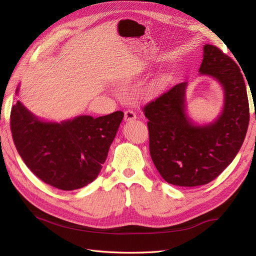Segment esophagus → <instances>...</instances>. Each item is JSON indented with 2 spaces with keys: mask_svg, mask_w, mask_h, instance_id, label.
Here are the masks:
<instances>
[{
  "mask_svg": "<svg viewBox=\"0 0 256 256\" xmlns=\"http://www.w3.org/2000/svg\"><path fill=\"white\" fill-rule=\"evenodd\" d=\"M136 118V114L132 110H126L125 111V120H132Z\"/></svg>",
  "mask_w": 256,
  "mask_h": 256,
  "instance_id": "esophagus-1",
  "label": "esophagus"
}]
</instances>
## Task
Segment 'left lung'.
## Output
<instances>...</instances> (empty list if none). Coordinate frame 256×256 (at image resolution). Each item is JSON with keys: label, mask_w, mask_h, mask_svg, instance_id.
<instances>
[{"label": "left lung", "mask_w": 256, "mask_h": 256, "mask_svg": "<svg viewBox=\"0 0 256 256\" xmlns=\"http://www.w3.org/2000/svg\"><path fill=\"white\" fill-rule=\"evenodd\" d=\"M200 74L224 88V104L214 122L198 126L186 113L187 82L178 83L143 108L148 118L150 152L164 180L180 187L206 184L234 160L249 126L250 113L244 76L228 54L204 46Z\"/></svg>", "instance_id": "1"}]
</instances>
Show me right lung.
<instances>
[{
  "mask_svg": "<svg viewBox=\"0 0 256 256\" xmlns=\"http://www.w3.org/2000/svg\"><path fill=\"white\" fill-rule=\"evenodd\" d=\"M122 118L124 113L116 111L97 118L81 115L47 122L17 102L12 108L10 129L30 171L52 187L70 191L96 180Z\"/></svg>",
  "mask_w": 256,
  "mask_h": 256,
  "instance_id": "add662e5",
  "label": "right lung"
}]
</instances>
